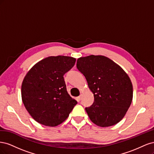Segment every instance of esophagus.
Instances as JSON below:
<instances>
[{"label": "esophagus", "instance_id": "1", "mask_svg": "<svg viewBox=\"0 0 154 154\" xmlns=\"http://www.w3.org/2000/svg\"><path fill=\"white\" fill-rule=\"evenodd\" d=\"M82 95H80V96H79L78 97V100L79 101H80V100H82Z\"/></svg>", "mask_w": 154, "mask_h": 154}]
</instances>
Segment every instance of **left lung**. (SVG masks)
<instances>
[{
    "label": "left lung",
    "mask_w": 154,
    "mask_h": 154,
    "mask_svg": "<svg viewBox=\"0 0 154 154\" xmlns=\"http://www.w3.org/2000/svg\"><path fill=\"white\" fill-rule=\"evenodd\" d=\"M76 67L94 94V103L85 108L90 119L101 127L119 122L132 101L133 87L127 74L112 60L100 55L78 58Z\"/></svg>",
    "instance_id": "left-lung-1"
}]
</instances>
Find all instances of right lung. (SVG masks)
<instances>
[{
	"label": "right lung",
	"instance_id": "obj_1",
	"mask_svg": "<svg viewBox=\"0 0 154 154\" xmlns=\"http://www.w3.org/2000/svg\"><path fill=\"white\" fill-rule=\"evenodd\" d=\"M76 59L58 56L35 64L23 80L21 94L26 110L36 122L56 127L66 120L77 104L67 91L63 75Z\"/></svg>",
	"mask_w": 154,
	"mask_h": 154
}]
</instances>
